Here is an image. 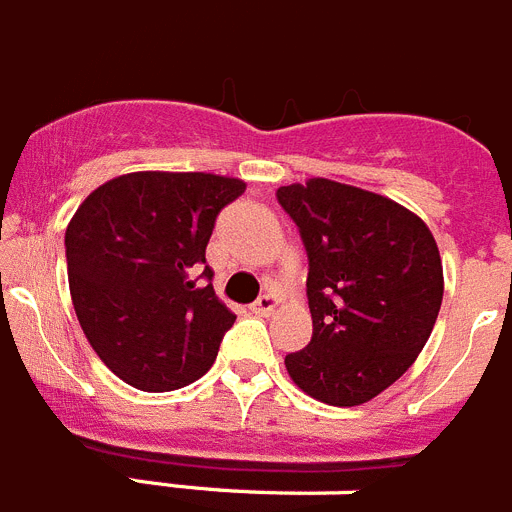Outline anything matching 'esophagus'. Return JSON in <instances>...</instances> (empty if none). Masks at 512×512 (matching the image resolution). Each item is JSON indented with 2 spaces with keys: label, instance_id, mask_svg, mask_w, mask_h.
I'll list each match as a JSON object with an SVG mask.
<instances>
[{
  "label": "esophagus",
  "instance_id": "34e87169",
  "mask_svg": "<svg viewBox=\"0 0 512 512\" xmlns=\"http://www.w3.org/2000/svg\"><path fill=\"white\" fill-rule=\"evenodd\" d=\"M274 308H277V298H274V295H261V298L251 305L253 313H259V316H272Z\"/></svg>",
  "mask_w": 512,
  "mask_h": 512
}]
</instances>
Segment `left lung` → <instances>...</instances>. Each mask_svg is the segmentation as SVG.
I'll use <instances>...</instances> for the list:
<instances>
[{
  "instance_id": "left-lung-1",
  "label": "left lung",
  "mask_w": 512,
  "mask_h": 512,
  "mask_svg": "<svg viewBox=\"0 0 512 512\" xmlns=\"http://www.w3.org/2000/svg\"><path fill=\"white\" fill-rule=\"evenodd\" d=\"M308 251L313 336L285 357L292 383L360 406L422 352L443 303V261L422 217L388 196L308 178L277 191Z\"/></svg>"
}]
</instances>
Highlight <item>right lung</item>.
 Here are the masks:
<instances>
[{
	"label": "right lung",
	"mask_w": 512,
	"mask_h": 512,
	"mask_svg": "<svg viewBox=\"0 0 512 512\" xmlns=\"http://www.w3.org/2000/svg\"><path fill=\"white\" fill-rule=\"evenodd\" d=\"M246 191L214 173H124L87 196L67 225L72 303L98 357L139 391L189 386L212 368L235 313L202 287L209 235Z\"/></svg>",
	"instance_id": "obj_1"
}]
</instances>
